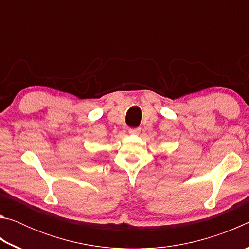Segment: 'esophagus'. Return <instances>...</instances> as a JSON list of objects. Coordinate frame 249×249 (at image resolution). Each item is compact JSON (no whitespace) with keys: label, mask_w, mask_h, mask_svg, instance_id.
Returning a JSON list of instances; mask_svg holds the SVG:
<instances>
[{"label":"esophagus","mask_w":249,"mask_h":249,"mask_svg":"<svg viewBox=\"0 0 249 249\" xmlns=\"http://www.w3.org/2000/svg\"><path fill=\"white\" fill-rule=\"evenodd\" d=\"M128 132H129V134H132V135H138V134L141 133V127L129 128V129H128Z\"/></svg>","instance_id":"esophagus-1"}]
</instances>
